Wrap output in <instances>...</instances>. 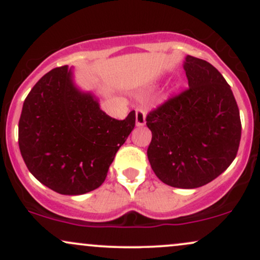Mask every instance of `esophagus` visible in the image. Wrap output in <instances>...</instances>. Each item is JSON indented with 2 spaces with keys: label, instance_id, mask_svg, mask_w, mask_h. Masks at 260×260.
I'll return each mask as SVG.
<instances>
[{
  "label": "esophagus",
  "instance_id": "1",
  "mask_svg": "<svg viewBox=\"0 0 260 260\" xmlns=\"http://www.w3.org/2000/svg\"><path fill=\"white\" fill-rule=\"evenodd\" d=\"M136 124L138 127H142L145 124V110L143 109L136 110Z\"/></svg>",
  "mask_w": 260,
  "mask_h": 260
}]
</instances>
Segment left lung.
<instances>
[{
    "label": "left lung",
    "mask_w": 260,
    "mask_h": 260,
    "mask_svg": "<svg viewBox=\"0 0 260 260\" xmlns=\"http://www.w3.org/2000/svg\"><path fill=\"white\" fill-rule=\"evenodd\" d=\"M183 68L189 88L145 118L153 134L147 154L164 183L198 188L231 165L242 126L231 86L213 64L187 56Z\"/></svg>",
    "instance_id": "8db88e82"
}]
</instances>
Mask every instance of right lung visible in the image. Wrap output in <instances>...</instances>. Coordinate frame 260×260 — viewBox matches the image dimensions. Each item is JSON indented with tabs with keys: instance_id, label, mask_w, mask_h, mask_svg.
Returning <instances> with one entry per match:
<instances>
[{
	"instance_id": "add662e5",
	"label": "right lung",
	"mask_w": 260,
	"mask_h": 260,
	"mask_svg": "<svg viewBox=\"0 0 260 260\" xmlns=\"http://www.w3.org/2000/svg\"><path fill=\"white\" fill-rule=\"evenodd\" d=\"M134 126L136 112L121 121L110 117L62 66L41 77L25 98L18 143L38 181L59 194L78 196L103 184Z\"/></svg>"
}]
</instances>
